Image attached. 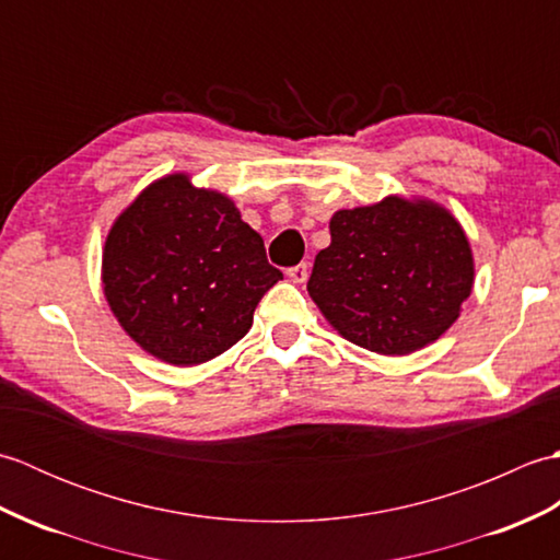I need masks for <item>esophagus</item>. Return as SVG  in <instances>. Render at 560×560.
Instances as JSON below:
<instances>
[{"label": "esophagus", "mask_w": 560, "mask_h": 560, "mask_svg": "<svg viewBox=\"0 0 560 560\" xmlns=\"http://www.w3.org/2000/svg\"><path fill=\"white\" fill-rule=\"evenodd\" d=\"M287 277H289L293 283H305L307 277H311V271H307V265L303 261V265H295V267L287 269Z\"/></svg>", "instance_id": "esophagus-1"}]
</instances>
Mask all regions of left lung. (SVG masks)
I'll use <instances>...</instances> for the list:
<instances>
[{"mask_svg": "<svg viewBox=\"0 0 560 560\" xmlns=\"http://www.w3.org/2000/svg\"><path fill=\"white\" fill-rule=\"evenodd\" d=\"M307 293L343 339L407 355L455 325L474 287V255L459 221L423 197L389 195L339 209Z\"/></svg>", "mask_w": 560, "mask_h": 560, "instance_id": "8db88e82", "label": "left lung"}]
</instances>
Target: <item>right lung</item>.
<instances>
[{
	"label": "right lung",
	"instance_id": "obj_1",
	"mask_svg": "<svg viewBox=\"0 0 560 560\" xmlns=\"http://www.w3.org/2000/svg\"><path fill=\"white\" fill-rule=\"evenodd\" d=\"M101 279L129 339L163 363L199 365L247 335L283 273L231 197L171 173L110 225Z\"/></svg>",
	"mask_w": 560,
	"mask_h": 560
}]
</instances>
